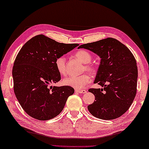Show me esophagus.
I'll use <instances>...</instances> for the list:
<instances>
[{
	"label": "esophagus",
	"mask_w": 149,
	"mask_h": 149,
	"mask_svg": "<svg viewBox=\"0 0 149 149\" xmlns=\"http://www.w3.org/2000/svg\"><path fill=\"white\" fill-rule=\"evenodd\" d=\"M75 92L79 94H85L86 93V91L84 90H75Z\"/></svg>",
	"instance_id": "1"
}]
</instances>
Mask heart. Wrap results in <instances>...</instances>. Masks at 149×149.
Segmentation results:
<instances>
[{
	"mask_svg": "<svg viewBox=\"0 0 149 149\" xmlns=\"http://www.w3.org/2000/svg\"><path fill=\"white\" fill-rule=\"evenodd\" d=\"M75 57L79 58L82 63L86 64L84 66V70L91 73L94 74L95 69L93 66L89 65L92 60V56L91 53L85 50H80L75 53ZM66 58L65 56H61L57 58L55 61V65L57 69L60 74L63 75L66 74ZM91 81V77L88 74H84L78 77H69L63 79V83L64 85L70 86L77 90L84 88L86 85L89 84Z\"/></svg>",
	"mask_w": 149,
	"mask_h": 149,
	"instance_id": "b5f03b06",
	"label": "heart"
}]
</instances>
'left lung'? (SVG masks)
<instances>
[{
    "label": "left lung",
    "instance_id": "8db88e82",
    "mask_svg": "<svg viewBox=\"0 0 149 149\" xmlns=\"http://www.w3.org/2000/svg\"><path fill=\"white\" fill-rule=\"evenodd\" d=\"M100 57L94 84L104 88H91L95 96L88 109L97 118H118L130 108L136 92L138 70L132 53L120 41L108 38L79 46Z\"/></svg>",
    "mask_w": 149,
    "mask_h": 149
}]
</instances>
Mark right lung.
<instances>
[{"label": "right lung", "instance_id": "obj_1", "mask_svg": "<svg viewBox=\"0 0 149 149\" xmlns=\"http://www.w3.org/2000/svg\"><path fill=\"white\" fill-rule=\"evenodd\" d=\"M79 45L58 43L43 35L36 36L24 45L14 63V91L22 108L31 118L41 121L57 116L67 98L74 94L68 86H49L61 80L57 58Z\"/></svg>", "mask_w": 149, "mask_h": 149}]
</instances>
